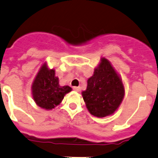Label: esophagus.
<instances>
[{
	"mask_svg": "<svg viewBox=\"0 0 158 158\" xmlns=\"http://www.w3.org/2000/svg\"><path fill=\"white\" fill-rule=\"evenodd\" d=\"M73 90L75 91H81V88L80 87H73Z\"/></svg>",
	"mask_w": 158,
	"mask_h": 158,
	"instance_id": "obj_1",
	"label": "esophagus"
}]
</instances>
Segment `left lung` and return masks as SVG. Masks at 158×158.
Returning <instances> with one entry per match:
<instances>
[{
  "mask_svg": "<svg viewBox=\"0 0 158 158\" xmlns=\"http://www.w3.org/2000/svg\"><path fill=\"white\" fill-rule=\"evenodd\" d=\"M125 94L119 76L106 58H102L94 74L88 80L82 92L86 107L91 115L105 117L112 115L121 104Z\"/></svg>",
  "mask_w": 158,
  "mask_h": 158,
  "instance_id": "left-lung-1",
  "label": "left lung"
}]
</instances>
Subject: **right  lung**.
Masks as SVG:
<instances>
[{"mask_svg":"<svg viewBox=\"0 0 158 158\" xmlns=\"http://www.w3.org/2000/svg\"><path fill=\"white\" fill-rule=\"evenodd\" d=\"M69 86H60L55 70H49L46 64L42 66L31 86L33 99L42 109H54L64 99L67 93L71 91Z\"/></svg>","mask_w":158,"mask_h":158,"instance_id":"add662e5","label":"right lung"}]
</instances>
